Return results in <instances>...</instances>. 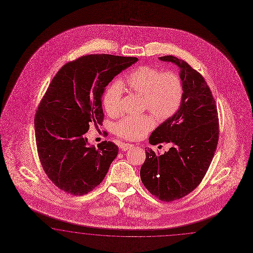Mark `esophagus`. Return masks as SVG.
<instances>
[{
	"label": "esophagus",
	"instance_id": "esophagus-1",
	"mask_svg": "<svg viewBox=\"0 0 253 253\" xmlns=\"http://www.w3.org/2000/svg\"><path fill=\"white\" fill-rule=\"evenodd\" d=\"M132 146V144H125V143H122L121 145H120V147H121V149L123 151H127L129 148H130Z\"/></svg>",
	"mask_w": 253,
	"mask_h": 253
}]
</instances>
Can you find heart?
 I'll list each match as a JSON object with an SVG mask.
<instances>
[{
  "mask_svg": "<svg viewBox=\"0 0 253 253\" xmlns=\"http://www.w3.org/2000/svg\"><path fill=\"white\" fill-rule=\"evenodd\" d=\"M125 85L131 92L144 96V107L157 120L165 121L179 109L183 97V84L174 72H160L144 65L130 72L125 79ZM123 89L120 83L110 84L102 97L105 111L115 116L122 108ZM156 121L147 114L126 117L115 124L117 135L126 140H139L154 128Z\"/></svg>",
  "mask_w": 253,
  "mask_h": 253,
  "instance_id": "1",
  "label": "heart"
}]
</instances>
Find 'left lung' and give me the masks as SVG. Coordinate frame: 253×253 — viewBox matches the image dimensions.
I'll list each match as a JSON object with an SVG mask.
<instances>
[{"mask_svg":"<svg viewBox=\"0 0 253 253\" xmlns=\"http://www.w3.org/2000/svg\"><path fill=\"white\" fill-rule=\"evenodd\" d=\"M159 60L179 68L183 97L178 111L149 137L152 145L170 144L169 150L157 155L147 148L140 176L151 194L172 202L189 194L205 177L218 143V114L212 92L196 70L171 55Z\"/></svg>","mask_w":253,"mask_h":253,"instance_id":"obj_1","label":"left lung"}]
</instances>
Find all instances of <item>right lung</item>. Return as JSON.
Segmentation results:
<instances>
[{
	"mask_svg": "<svg viewBox=\"0 0 253 253\" xmlns=\"http://www.w3.org/2000/svg\"><path fill=\"white\" fill-rule=\"evenodd\" d=\"M136 57L90 54L64 64L56 74L35 115L39 157L48 178L73 195L100 184L119 148L104 141L89 145V123L102 124L106 86Z\"/></svg>",
	"mask_w": 253,
	"mask_h": 253,
	"instance_id": "1",
	"label": "right lung"
}]
</instances>
